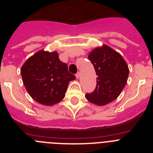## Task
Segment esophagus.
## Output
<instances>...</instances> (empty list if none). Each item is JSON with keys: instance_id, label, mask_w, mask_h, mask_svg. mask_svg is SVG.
I'll use <instances>...</instances> for the list:
<instances>
[{"instance_id": "obj_1", "label": "esophagus", "mask_w": 153, "mask_h": 153, "mask_svg": "<svg viewBox=\"0 0 153 153\" xmlns=\"http://www.w3.org/2000/svg\"><path fill=\"white\" fill-rule=\"evenodd\" d=\"M79 76H80V73H79V72H78L77 74H76V77L77 78V79H79Z\"/></svg>"}]
</instances>
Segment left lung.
<instances>
[{
  "instance_id": "obj_1",
  "label": "left lung",
  "mask_w": 153,
  "mask_h": 153,
  "mask_svg": "<svg viewBox=\"0 0 153 153\" xmlns=\"http://www.w3.org/2000/svg\"><path fill=\"white\" fill-rule=\"evenodd\" d=\"M88 58L98 77L94 91L85 97L92 103L103 106L120 96L126 84L129 68L123 56L106 45L97 47Z\"/></svg>"
}]
</instances>
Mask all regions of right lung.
Instances as JSON below:
<instances>
[{
    "instance_id": "1",
    "label": "right lung",
    "mask_w": 153,
    "mask_h": 153,
    "mask_svg": "<svg viewBox=\"0 0 153 153\" xmlns=\"http://www.w3.org/2000/svg\"><path fill=\"white\" fill-rule=\"evenodd\" d=\"M23 83L37 102L52 106L64 98L69 83L76 76L69 73L67 65L56 52L44 50L28 58L21 70Z\"/></svg>"
}]
</instances>
